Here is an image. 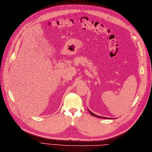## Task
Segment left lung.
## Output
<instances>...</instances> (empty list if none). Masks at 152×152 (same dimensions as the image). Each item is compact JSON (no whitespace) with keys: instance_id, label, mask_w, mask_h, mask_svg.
<instances>
[{"instance_id":"1","label":"left lung","mask_w":152,"mask_h":152,"mask_svg":"<svg viewBox=\"0 0 152 152\" xmlns=\"http://www.w3.org/2000/svg\"><path fill=\"white\" fill-rule=\"evenodd\" d=\"M89 113L90 114H91V115H93V116H95V117H97V118H105V119H106V118H105V117H101V116H99V115H96L95 114H93V113H92L91 111H89ZM110 119H112V118H110Z\"/></svg>"}]
</instances>
